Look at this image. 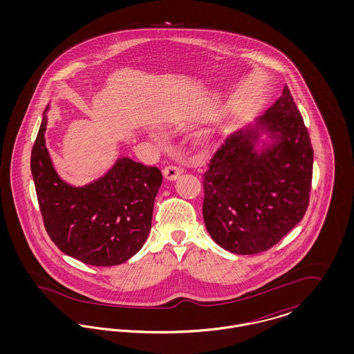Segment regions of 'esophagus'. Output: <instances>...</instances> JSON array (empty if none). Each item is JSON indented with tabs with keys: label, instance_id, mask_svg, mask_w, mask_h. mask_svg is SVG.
Returning a JSON list of instances; mask_svg holds the SVG:
<instances>
[{
	"label": "esophagus",
	"instance_id": "1",
	"mask_svg": "<svg viewBox=\"0 0 354 354\" xmlns=\"http://www.w3.org/2000/svg\"><path fill=\"white\" fill-rule=\"evenodd\" d=\"M183 172V169H179L178 166H174V165H169L163 169V176L167 179V180H175L180 174Z\"/></svg>",
	"mask_w": 354,
	"mask_h": 354
}]
</instances>
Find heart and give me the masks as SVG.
<instances>
[{
  "label": "heart",
  "instance_id": "obj_1",
  "mask_svg": "<svg viewBox=\"0 0 354 354\" xmlns=\"http://www.w3.org/2000/svg\"><path fill=\"white\" fill-rule=\"evenodd\" d=\"M204 136H205V133H201V134H199V138H204Z\"/></svg>",
  "mask_w": 354,
  "mask_h": 354
}]
</instances>
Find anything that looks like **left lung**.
<instances>
[{"label":"left lung","instance_id":"obj_1","mask_svg":"<svg viewBox=\"0 0 354 354\" xmlns=\"http://www.w3.org/2000/svg\"><path fill=\"white\" fill-rule=\"evenodd\" d=\"M275 142L255 151L259 131ZM313 174V149L304 119L284 87L253 127L230 135L203 175V218L221 248L264 252L303 219Z\"/></svg>","mask_w":354,"mask_h":354}]
</instances>
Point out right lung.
<instances>
[{"mask_svg": "<svg viewBox=\"0 0 354 354\" xmlns=\"http://www.w3.org/2000/svg\"><path fill=\"white\" fill-rule=\"evenodd\" d=\"M46 124L44 115L30 169L51 241L87 266L113 267L127 261L151 230L153 202L163 179L160 169L119 158L100 179L73 187L53 167L45 143Z\"/></svg>", "mask_w": 354, "mask_h": 354, "instance_id": "obj_1", "label": "right lung"}]
</instances>
